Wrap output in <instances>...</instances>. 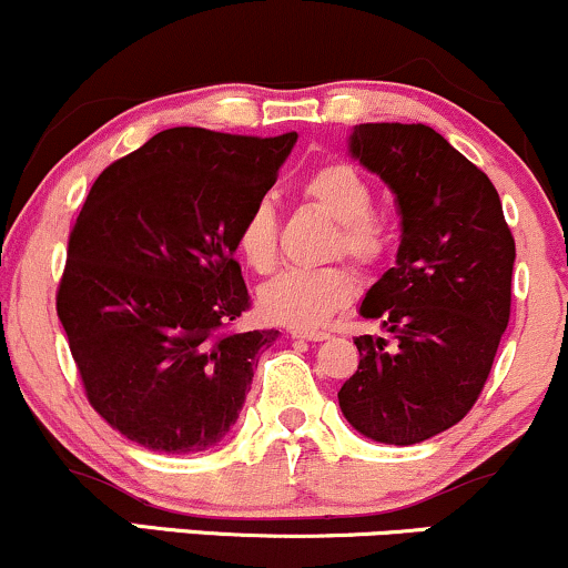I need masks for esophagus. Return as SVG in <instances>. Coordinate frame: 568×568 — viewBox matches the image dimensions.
Instances as JSON below:
<instances>
[{"label": "esophagus", "instance_id": "1", "mask_svg": "<svg viewBox=\"0 0 568 568\" xmlns=\"http://www.w3.org/2000/svg\"><path fill=\"white\" fill-rule=\"evenodd\" d=\"M293 338H306V342H325L331 334L328 331H312V328H293L291 331Z\"/></svg>", "mask_w": 568, "mask_h": 568}]
</instances>
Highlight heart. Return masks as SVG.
I'll return each mask as SVG.
<instances>
[{"instance_id":"1","label":"heart","mask_w":568,"mask_h":568,"mask_svg":"<svg viewBox=\"0 0 568 568\" xmlns=\"http://www.w3.org/2000/svg\"><path fill=\"white\" fill-rule=\"evenodd\" d=\"M302 197L336 221L331 240L334 256H347L363 270H376L393 251V226L374 211L371 181L344 160H331L304 175ZM280 224L275 205L262 197L240 219L234 245L243 262L256 272H270L277 262ZM355 272L344 264L291 266L258 291V310L266 321L312 328L328 321L355 298Z\"/></svg>"}]
</instances>
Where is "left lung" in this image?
I'll return each instance as SVG.
<instances>
[{"label":"left lung","instance_id":"1","mask_svg":"<svg viewBox=\"0 0 568 568\" xmlns=\"http://www.w3.org/2000/svg\"><path fill=\"white\" fill-rule=\"evenodd\" d=\"M352 158L382 175L400 211L393 270L361 315L395 336H357L361 363L338 389L357 433L414 446L470 414L510 323L515 240L488 175L433 128L366 122Z\"/></svg>","mask_w":568,"mask_h":568}]
</instances>
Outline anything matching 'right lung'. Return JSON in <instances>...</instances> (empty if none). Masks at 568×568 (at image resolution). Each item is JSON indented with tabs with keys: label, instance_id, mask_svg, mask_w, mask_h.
I'll use <instances>...</instances> for the list:
<instances>
[{
	"label": "right lung",
	"instance_id": "add662e5",
	"mask_svg": "<svg viewBox=\"0 0 568 568\" xmlns=\"http://www.w3.org/2000/svg\"><path fill=\"white\" fill-rule=\"evenodd\" d=\"M296 133L162 130L95 179L69 234L58 321L88 403L128 440L205 452L237 422L277 331H234V232Z\"/></svg>",
	"mask_w": 568,
	"mask_h": 568
}]
</instances>
